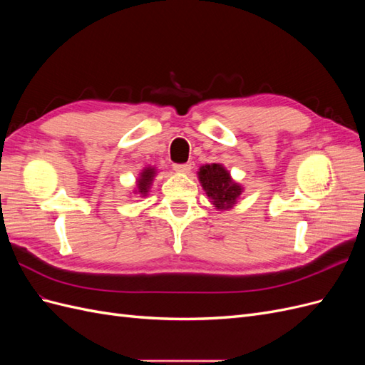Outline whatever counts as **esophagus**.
Returning a JSON list of instances; mask_svg holds the SVG:
<instances>
[{
    "label": "esophagus",
    "instance_id": "34e87169",
    "mask_svg": "<svg viewBox=\"0 0 365 365\" xmlns=\"http://www.w3.org/2000/svg\"><path fill=\"white\" fill-rule=\"evenodd\" d=\"M192 169L190 163H182V164H173V170L178 173H189Z\"/></svg>",
    "mask_w": 365,
    "mask_h": 365
}]
</instances>
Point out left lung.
<instances>
[{
  "label": "left lung",
  "mask_w": 365,
  "mask_h": 365,
  "mask_svg": "<svg viewBox=\"0 0 365 365\" xmlns=\"http://www.w3.org/2000/svg\"><path fill=\"white\" fill-rule=\"evenodd\" d=\"M200 181L208 197L213 200L212 202L220 210L233 207L242 193L240 185L233 182L230 173L220 164L202 165L200 169Z\"/></svg>",
  "instance_id": "1"
}]
</instances>
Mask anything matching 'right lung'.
Returning a JSON list of instances; mask_svg holds the SVG:
<instances>
[{
	"mask_svg": "<svg viewBox=\"0 0 365 365\" xmlns=\"http://www.w3.org/2000/svg\"><path fill=\"white\" fill-rule=\"evenodd\" d=\"M153 176H155V169H152V168H146L145 170L141 172L138 184H137L138 193L146 195L149 192V185H150L152 180H153Z\"/></svg>",
	"mask_w": 365,
	"mask_h": 365,
	"instance_id": "add662e5",
	"label": "right lung"
}]
</instances>
